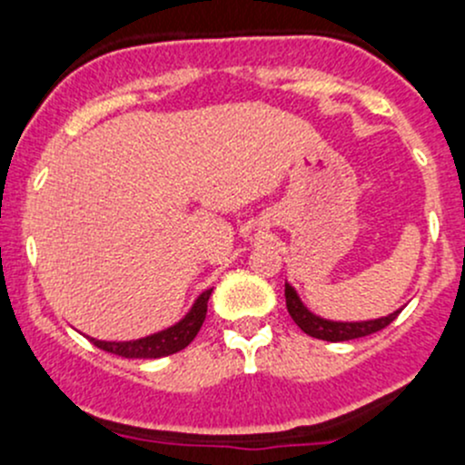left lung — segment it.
Listing matches in <instances>:
<instances>
[{"label": "left lung", "instance_id": "obj_1", "mask_svg": "<svg viewBox=\"0 0 465 465\" xmlns=\"http://www.w3.org/2000/svg\"><path fill=\"white\" fill-rule=\"evenodd\" d=\"M285 306H288L290 317H292L294 323L302 328L306 335L317 337V340L326 341H346V340H358V337H367L371 332L382 331L384 326H389L398 317V312H391L387 317H380V320H369V322H332L323 320V317L315 315V312L308 311L303 306V302L299 299L297 290L290 283H285Z\"/></svg>", "mask_w": 465, "mask_h": 465}]
</instances>
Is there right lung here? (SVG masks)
I'll use <instances>...</instances> for the list:
<instances>
[{"label":"right lung","mask_w":465,"mask_h":465,"mask_svg":"<svg viewBox=\"0 0 465 465\" xmlns=\"http://www.w3.org/2000/svg\"><path fill=\"white\" fill-rule=\"evenodd\" d=\"M211 290L213 288L204 290V292L195 299L191 311L186 312L180 322L163 328V331L139 337V340H130V341H105V340H94V337H89V341H92L94 346H98V349L107 351V353L121 355V358L154 360V358H163V355L177 353V351L186 349V346L193 341V337L198 335L200 328H203Z\"/></svg>","instance_id":"1"}]
</instances>
